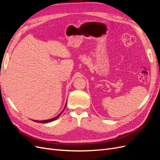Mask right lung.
<instances>
[{"label": "right lung", "instance_id": "right-lung-1", "mask_svg": "<svg viewBox=\"0 0 160 160\" xmlns=\"http://www.w3.org/2000/svg\"><path fill=\"white\" fill-rule=\"evenodd\" d=\"M65 106H66V105H65ZM65 109V107L64 108L63 110H62L59 115H57L56 116V117H55V118L49 119H47V120H42V121H36V120H35V122H38V123H49V122H52V121H54V120L57 119L58 118H59V116L62 114V113L63 112V111H64Z\"/></svg>", "mask_w": 160, "mask_h": 160}]
</instances>
